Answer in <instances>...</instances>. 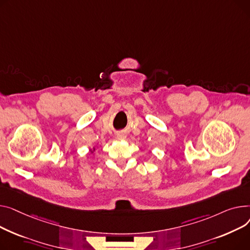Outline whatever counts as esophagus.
I'll use <instances>...</instances> for the list:
<instances>
[{
  "instance_id": "obj_1",
  "label": "esophagus",
  "mask_w": 250,
  "mask_h": 250,
  "mask_svg": "<svg viewBox=\"0 0 250 250\" xmlns=\"http://www.w3.org/2000/svg\"><path fill=\"white\" fill-rule=\"evenodd\" d=\"M119 138H120V139H124V138H125V136H124L123 134H120V135H119Z\"/></svg>"
}]
</instances>
